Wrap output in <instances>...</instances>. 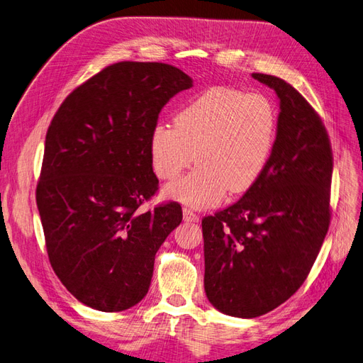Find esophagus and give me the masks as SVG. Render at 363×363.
Listing matches in <instances>:
<instances>
[{
	"instance_id": "1",
	"label": "esophagus",
	"mask_w": 363,
	"mask_h": 363,
	"mask_svg": "<svg viewBox=\"0 0 363 363\" xmlns=\"http://www.w3.org/2000/svg\"><path fill=\"white\" fill-rule=\"evenodd\" d=\"M183 219H184L186 223H199L200 216L196 215L194 211H191V208L184 207V208H183Z\"/></svg>"
}]
</instances>
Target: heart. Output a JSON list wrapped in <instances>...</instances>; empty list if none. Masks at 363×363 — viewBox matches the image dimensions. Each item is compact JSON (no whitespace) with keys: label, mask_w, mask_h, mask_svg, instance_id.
<instances>
[{"label":"heart","mask_w":363,"mask_h":363,"mask_svg":"<svg viewBox=\"0 0 363 363\" xmlns=\"http://www.w3.org/2000/svg\"><path fill=\"white\" fill-rule=\"evenodd\" d=\"M276 113L260 94L227 86L212 87L175 115L174 125L157 124L150 136L151 168L160 180H174L194 162L191 174L168 184L164 199L191 207H211L227 191L252 188L269 160Z\"/></svg>","instance_id":"1"}]
</instances>
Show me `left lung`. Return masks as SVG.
Listing matches in <instances>:
<instances>
[{
    "mask_svg": "<svg viewBox=\"0 0 363 363\" xmlns=\"http://www.w3.org/2000/svg\"><path fill=\"white\" fill-rule=\"evenodd\" d=\"M252 79L280 100L269 160L242 199L201 221L206 295L238 318L265 315L298 291L330 224L333 155L321 118L279 77Z\"/></svg>",
    "mask_w": 363,
    "mask_h": 363,
    "instance_id": "obj_1",
    "label": "left lung"
}]
</instances>
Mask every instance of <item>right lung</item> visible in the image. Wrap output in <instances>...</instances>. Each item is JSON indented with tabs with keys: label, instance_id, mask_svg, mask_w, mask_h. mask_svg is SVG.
I'll list each match as a JSON object with an SVG mask.
<instances>
[{
	"label": "right lung",
	"instance_id": "right-lung-1",
	"mask_svg": "<svg viewBox=\"0 0 363 363\" xmlns=\"http://www.w3.org/2000/svg\"><path fill=\"white\" fill-rule=\"evenodd\" d=\"M189 87L172 65L119 62L74 89L48 127L36 188L47 252L63 286L92 309L121 312L144 298L156 252L182 223L179 203L140 206L159 189L151 131Z\"/></svg>",
	"mask_w": 363,
	"mask_h": 363
}]
</instances>
